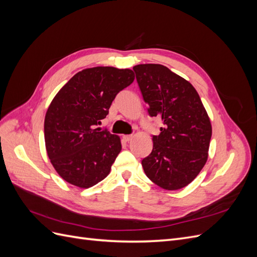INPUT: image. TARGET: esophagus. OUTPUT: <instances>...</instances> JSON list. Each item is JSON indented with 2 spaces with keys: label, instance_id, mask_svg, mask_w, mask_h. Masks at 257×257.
I'll use <instances>...</instances> for the list:
<instances>
[{
  "label": "esophagus",
  "instance_id": "34e87169",
  "mask_svg": "<svg viewBox=\"0 0 257 257\" xmlns=\"http://www.w3.org/2000/svg\"><path fill=\"white\" fill-rule=\"evenodd\" d=\"M133 138H134L133 135H124V136H123V139H124V141H125V142H131Z\"/></svg>",
  "mask_w": 257,
  "mask_h": 257
}]
</instances>
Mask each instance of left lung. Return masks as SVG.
<instances>
[{
  "instance_id": "8db88e82",
  "label": "left lung",
  "mask_w": 257,
  "mask_h": 257,
  "mask_svg": "<svg viewBox=\"0 0 257 257\" xmlns=\"http://www.w3.org/2000/svg\"><path fill=\"white\" fill-rule=\"evenodd\" d=\"M151 116L162 119L152 137V152L142 161L145 174L160 188L175 191L190 184L208 160L212 126L195 88L164 65L133 67Z\"/></svg>"
}]
</instances>
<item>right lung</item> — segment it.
<instances>
[{
    "label": "right lung",
    "mask_w": 257,
    "mask_h": 257,
    "mask_svg": "<svg viewBox=\"0 0 257 257\" xmlns=\"http://www.w3.org/2000/svg\"><path fill=\"white\" fill-rule=\"evenodd\" d=\"M132 69H82L57 93L45 115L46 150L62 179L88 189L105 179L120 153L118 135L96 128L115 95L134 81Z\"/></svg>",
    "instance_id": "obj_1"
}]
</instances>
